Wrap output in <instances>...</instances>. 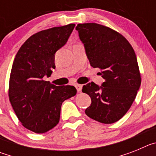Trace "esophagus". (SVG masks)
Instances as JSON below:
<instances>
[{"instance_id":"1","label":"esophagus","mask_w":156,"mask_h":156,"mask_svg":"<svg viewBox=\"0 0 156 156\" xmlns=\"http://www.w3.org/2000/svg\"><path fill=\"white\" fill-rule=\"evenodd\" d=\"M76 88V90L78 92H80L81 90H82V87H83V85L81 84H76L75 85Z\"/></svg>"}]
</instances>
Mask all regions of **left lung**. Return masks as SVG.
<instances>
[{"instance_id":"8db88e82","label":"left lung","mask_w":156,"mask_h":156,"mask_svg":"<svg viewBox=\"0 0 156 156\" xmlns=\"http://www.w3.org/2000/svg\"><path fill=\"white\" fill-rule=\"evenodd\" d=\"M76 30L90 66L101 70L105 80L101 87L94 82L83 87L82 91L91 98L85 113L105 124L117 122L129 109L140 86L134 50L122 34L103 25L83 23Z\"/></svg>"}]
</instances>
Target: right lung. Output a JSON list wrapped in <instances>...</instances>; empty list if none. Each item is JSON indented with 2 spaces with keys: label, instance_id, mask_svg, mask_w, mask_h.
I'll use <instances>...</instances> for the list:
<instances>
[{
  "label": "right lung",
  "instance_id": "obj_1",
  "mask_svg": "<svg viewBox=\"0 0 156 156\" xmlns=\"http://www.w3.org/2000/svg\"><path fill=\"white\" fill-rule=\"evenodd\" d=\"M75 24L36 33L19 48L9 79L8 97L25 128L44 133L58 123L62 102L76 94L75 87L55 86L44 77L55 68V54L64 46Z\"/></svg>",
  "mask_w": 156,
  "mask_h": 156
}]
</instances>
